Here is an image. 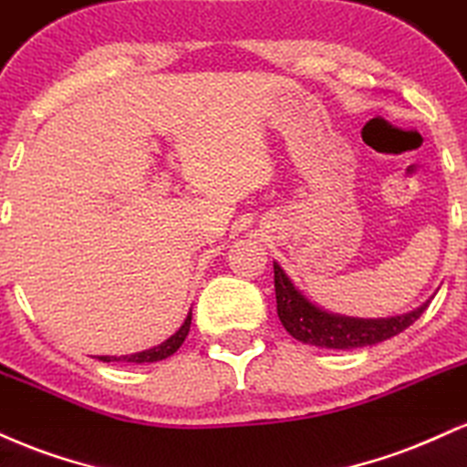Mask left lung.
<instances>
[{
    "mask_svg": "<svg viewBox=\"0 0 467 467\" xmlns=\"http://www.w3.org/2000/svg\"><path fill=\"white\" fill-rule=\"evenodd\" d=\"M273 273H275L279 321L286 327L290 337H295L297 341L317 345V348L354 349L387 341V338L407 330L410 323L418 321L421 312L429 308V304H424L421 308L409 312V315L391 317V319H349V317H337L312 306L293 286L286 273L275 262H273Z\"/></svg>",
    "mask_w": 467,
    "mask_h": 467,
    "instance_id": "8db88e82",
    "label": "left lung"
}]
</instances>
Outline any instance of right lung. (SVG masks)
I'll return each instance as SVG.
<instances>
[{
    "label": "right lung",
    "mask_w": 467,
    "mask_h": 467,
    "mask_svg": "<svg viewBox=\"0 0 467 467\" xmlns=\"http://www.w3.org/2000/svg\"><path fill=\"white\" fill-rule=\"evenodd\" d=\"M190 326H192V312L188 315V319H185L183 326L179 327V332L172 334L168 341L157 345V348L146 349V352H140L133 356H122V358H118V356H100L98 360H104V363H111V360H126V363H157V360L168 358V356H172L174 352H177V349L181 348V343H183L185 337H188Z\"/></svg>",
    "instance_id": "obj_1"
}]
</instances>
